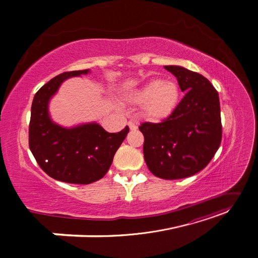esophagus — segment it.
<instances>
[{"mask_svg": "<svg viewBox=\"0 0 258 258\" xmlns=\"http://www.w3.org/2000/svg\"><path fill=\"white\" fill-rule=\"evenodd\" d=\"M128 126H129V128H130V130H137V128H138L137 123H136L135 121H132V120H130V121L128 122Z\"/></svg>", "mask_w": 258, "mask_h": 258, "instance_id": "esophagus-1", "label": "esophagus"}]
</instances>
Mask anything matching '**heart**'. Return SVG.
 I'll return each mask as SVG.
<instances>
[{"label": "heart", "mask_w": 258, "mask_h": 258, "mask_svg": "<svg viewBox=\"0 0 258 258\" xmlns=\"http://www.w3.org/2000/svg\"><path fill=\"white\" fill-rule=\"evenodd\" d=\"M136 102L142 103V112L147 119L159 121L173 114L181 99V90L171 80H151L130 95Z\"/></svg>", "instance_id": "1"}]
</instances>
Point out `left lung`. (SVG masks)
Masks as SVG:
<instances>
[{"label": "left lung", "instance_id": "1", "mask_svg": "<svg viewBox=\"0 0 258 258\" xmlns=\"http://www.w3.org/2000/svg\"><path fill=\"white\" fill-rule=\"evenodd\" d=\"M185 92L173 114L139 127L151 172L163 179L188 177L205 169L222 141L218 92L205 76L183 67L166 66Z\"/></svg>", "mask_w": 258, "mask_h": 258}]
</instances>
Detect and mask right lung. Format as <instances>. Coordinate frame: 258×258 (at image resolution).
<instances>
[{
  "label": "right lung",
  "mask_w": 258,
  "mask_h": 258,
  "mask_svg": "<svg viewBox=\"0 0 258 258\" xmlns=\"http://www.w3.org/2000/svg\"><path fill=\"white\" fill-rule=\"evenodd\" d=\"M90 73V70L64 72L38 90L31 107L29 146L44 172L57 181L90 184L102 178L114 155L126 139L129 127L108 134L97 122L62 127L49 115V101L70 77Z\"/></svg>",
  "instance_id": "right-lung-1"
}]
</instances>
